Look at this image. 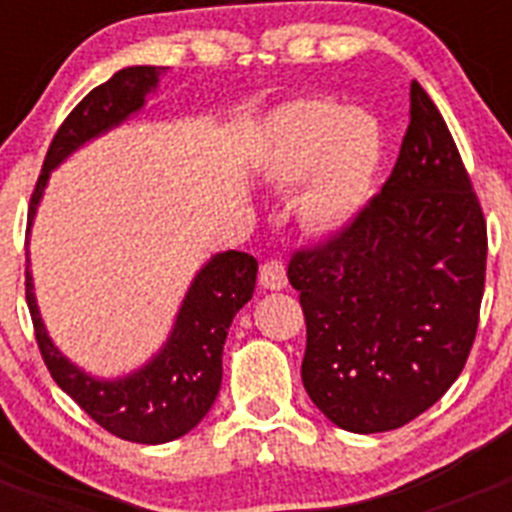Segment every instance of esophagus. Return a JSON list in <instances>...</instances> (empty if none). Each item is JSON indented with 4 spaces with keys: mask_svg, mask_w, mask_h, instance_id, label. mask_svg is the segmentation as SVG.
Instances as JSON below:
<instances>
[{
    "mask_svg": "<svg viewBox=\"0 0 512 512\" xmlns=\"http://www.w3.org/2000/svg\"><path fill=\"white\" fill-rule=\"evenodd\" d=\"M259 282L264 289H284L287 287V269L279 259H269L261 264Z\"/></svg>",
    "mask_w": 512,
    "mask_h": 512,
    "instance_id": "34e87169",
    "label": "esophagus"
}]
</instances>
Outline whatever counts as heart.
<instances>
[{"label": "heart", "mask_w": 512, "mask_h": 512, "mask_svg": "<svg viewBox=\"0 0 512 512\" xmlns=\"http://www.w3.org/2000/svg\"><path fill=\"white\" fill-rule=\"evenodd\" d=\"M382 156L377 117L346 110L328 97H302L274 115L266 166L279 184L307 178L302 217L310 228L333 233L346 228L372 197Z\"/></svg>", "instance_id": "1"}]
</instances>
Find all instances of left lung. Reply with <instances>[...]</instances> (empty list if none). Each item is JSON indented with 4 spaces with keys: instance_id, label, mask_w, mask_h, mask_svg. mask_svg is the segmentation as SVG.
I'll return each mask as SVG.
<instances>
[{
    "instance_id": "1",
    "label": "left lung",
    "mask_w": 512,
    "mask_h": 512,
    "mask_svg": "<svg viewBox=\"0 0 512 512\" xmlns=\"http://www.w3.org/2000/svg\"><path fill=\"white\" fill-rule=\"evenodd\" d=\"M487 225L441 112L410 84V125L382 192L292 253L307 323L302 384L351 433L395 431L443 397L472 351Z\"/></svg>"
}]
</instances>
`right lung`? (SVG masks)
Masks as SVG:
<instances>
[{"instance_id": "add662e5", "label": "right lung", "mask_w": 512, "mask_h": 512, "mask_svg": "<svg viewBox=\"0 0 512 512\" xmlns=\"http://www.w3.org/2000/svg\"><path fill=\"white\" fill-rule=\"evenodd\" d=\"M164 66H130L94 87L61 122L45 153L43 171L30 197L27 233L45 182L63 158L79 146L128 120L146 104ZM259 261L241 251L217 253L200 269L176 315L166 346L143 369L122 379H94L53 346L40 320L33 277L25 271V297L35 341L56 384L94 423L122 441L166 443L184 436L212 408L223 382V346L235 312L256 287Z\"/></svg>"}]
</instances>
